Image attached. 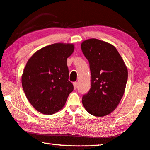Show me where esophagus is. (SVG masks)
Segmentation results:
<instances>
[{
    "label": "esophagus",
    "instance_id": "1",
    "mask_svg": "<svg viewBox=\"0 0 150 150\" xmlns=\"http://www.w3.org/2000/svg\"><path fill=\"white\" fill-rule=\"evenodd\" d=\"M73 86H74V90H76L77 86H78V83L76 82H73Z\"/></svg>",
    "mask_w": 150,
    "mask_h": 150
}]
</instances>
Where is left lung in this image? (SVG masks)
<instances>
[{"instance_id":"left-lung-1","label":"left lung","mask_w":150,"mask_h":150,"mask_svg":"<svg viewBox=\"0 0 150 150\" xmlns=\"http://www.w3.org/2000/svg\"><path fill=\"white\" fill-rule=\"evenodd\" d=\"M81 49L90 63L91 88L82 97V104L89 113L101 117L119 105L124 95L128 70L117 49L107 42L89 39Z\"/></svg>"}]
</instances>
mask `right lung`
<instances>
[{
	"label": "right lung",
	"instance_id": "1",
	"mask_svg": "<svg viewBox=\"0 0 150 150\" xmlns=\"http://www.w3.org/2000/svg\"><path fill=\"white\" fill-rule=\"evenodd\" d=\"M74 49L72 43H54L37 51L27 62L22 76L23 90L41 113L60 111L73 91L67 61Z\"/></svg>",
	"mask_w": 150,
	"mask_h": 150
}]
</instances>
